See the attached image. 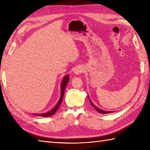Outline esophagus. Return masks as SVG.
I'll return each mask as SVG.
<instances>
[{
	"label": "esophagus",
	"mask_w": 150,
	"mask_h": 150,
	"mask_svg": "<svg viewBox=\"0 0 150 150\" xmlns=\"http://www.w3.org/2000/svg\"><path fill=\"white\" fill-rule=\"evenodd\" d=\"M83 72V69L81 67H77L76 69H74V73L76 74H80L81 73H82Z\"/></svg>",
	"instance_id": "obj_1"
}]
</instances>
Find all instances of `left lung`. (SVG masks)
<instances>
[{"label":"left lung","instance_id":"obj_1","mask_svg":"<svg viewBox=\"0 0 150 150\" xmlns=\"http://www.w3.org/2000/svg\"><path fill=\"white\" fill-rule=\"evenodd\" d=\"M90 103H91V105L95 108V110H97L98 111V112H100V113H103V114H104V113H110V112H111V111H103V110H99V108H98L97 107H96L95 106L94 104L92 103V102L90 101Z\"/></svg>","mask_w":150,"mask_h":150}]
</instances>
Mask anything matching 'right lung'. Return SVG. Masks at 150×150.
<instances>
[{
    "label": "right lung",
    "instance_id": "1",
    "mask_svg": "<svg viewBox=\"0 0 150 150\" xmlns=\"http://www.w3.org/2000/svg\"><path fill=\"white\" fill-rule=\"evenodd\" d=\"M69 76H65L64 79L62 80V82L61 84V96L60 98L59 101L58 103L57 104V105L54 107L52 110L50 111L49 112H47V113H43V114H40V115H38L39 116H42V117H48V116H51L52 115H53L54 113L56 112V111L57 110V109L59 107V106L61 105V104L62 103V98L63 96H64V91H65V88H66V86L67 84V83L69 82Z\"/></svg>",
    "mask_w": 150,
    "mask_h": 150
}]
</instances>
